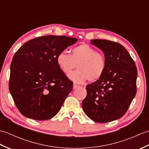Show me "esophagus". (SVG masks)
Returning <instances> with one entry per match:
<instances>
[{"instance_id":"obj_1","label":"esophagus","mask_w":149,"mask_h":149,"mask_svg":"<svg viewBox=\"0 0 149 149\" xmlns=\"http://www.w3.org/2000/svg\"><path fill=\"white\" fill-rule=\"evenodd\" d=\"M77 87H78V85L74 83V84H73V88H74V89H75V88H77Z\"/></svg>"}]
</instances>
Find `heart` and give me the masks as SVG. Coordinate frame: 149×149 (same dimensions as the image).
Segmentation results:
<instances>
[{
    "mask_svg": "<svg viewBox=\"0 0 149 149\" xmlns=\"http://www.w3.org/2000/svg\"><path fill=\"white\" fill-rule=\"evenodd\" d=\"M56 63L65 74H68L77 65L78 70L71 72L68 77L77 83H84L88 79L91 82L97 81L102 76L106 67L104 56L88 44L75 47L71 55L65 51L59 52Z\"/></svg>",
    "mask_w": 149,
    "mask_h": 149,
    "instance_id": "obj_1",
    "label": "heart"
}]
</instances>
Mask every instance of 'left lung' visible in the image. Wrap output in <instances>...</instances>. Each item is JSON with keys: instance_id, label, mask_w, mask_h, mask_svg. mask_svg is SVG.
Instances as JSON below:
<instances>
[{"instance_id": "8db88e82", "label": "left lung", "mask_w": 149, "mask_h": 149, "mask_svg": "<svg viewBox=\"0 0 149 149\" xmlns=\"http://www.w3.org/2000/svg\"><path fill=\"white\" fill-rule=\"evenodd\" d=\"M91 44L104 54L106 67L102 77L86 86L82 106L94 122L106 123L121 118L136 93L138 72L123 46L106 40H91Z\"/></svg>"}]
</instances>
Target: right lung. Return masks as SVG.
<instances>
[{
  "mask_svg": "<svg viewBox=\"0 0 149 149\" xmlns=\"http://www.w3.org/2000/svg\"><path fill=\"white\" fill-rule=\"evenodd\" d=\"M78 40L48 35L24 43L11 63L9 88L16 106L31 119L45 120L58 113L73 83L56 63V57Z\"/></svg>",
  "mask_w": 149,
  "mask_h": 149,
  "instance_id": "right-lung-1",
  "label": "right lung"
}]
</instances>
